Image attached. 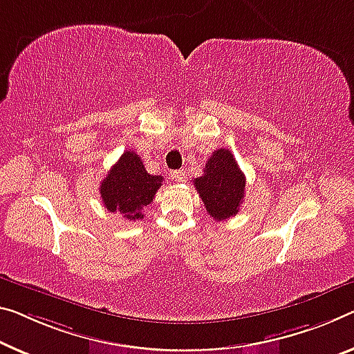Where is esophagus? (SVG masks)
Segmentation results:
<instances>
[{"label": "esophagus", "instance_id": "34e87169", "mask_svg": "<svg viewBox=\"0 0 354 354\" xmlns=\"http://www.w3.org/2000/svg\"><path fill=\"white\" fill-rule=\"evenodd\" d=\"M171 177H172L176 182L180 183V182L185 180V171H172V172H171Z\"/></svg>", "mask_w": 354, "mask_h": 354}]
</instances>
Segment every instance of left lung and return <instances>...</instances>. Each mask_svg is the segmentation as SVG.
<instances>
[{
	"mask_svg": "<svg viewBox=\"0 0 354 354\" xmlns=\"http://www.w3.org/2000/svg\"><path fill=\"white\" fill-rule=\"evenodd\" d=\"M193 185L207 214L216 221L237 215L245 198V176L230 150L218 149L205 162L204 174Z\"/></svg>",
	"mask_w": 354,
	"mask_h": 354,
	"instance_id": "8db88e82",
	"label": "left lung"
}]
</instances>
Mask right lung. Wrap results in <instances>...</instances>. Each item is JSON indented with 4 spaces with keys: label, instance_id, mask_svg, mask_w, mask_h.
Here are the masks:
<instances>
[{
    "label": "right lung",
    "instance_id": "obj_1",
    "mask_svg": "<svg viewBox=\"0 0 354 354\" xmlns=\"http://www.w3.org/2000/svg\"><path fill=\"white\" fill-rule=\"evenodd\" d=\"M162 180V176L147 172L140 156L128 150L101 182V199L109 212H117L129 221L142 220V210L155 199Z\"/></svg>",
    "mask_w": 354,
    "mask_h": 354
}]
</instances>
